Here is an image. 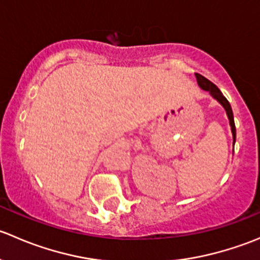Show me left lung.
<instances>
[{
	"label": "left lung",
	"mask_w": 260,
	"mask_h": 260,
	"mask_svg": "<svg viewBox=\"0 0 260 260\" xmlns=\"http://www.w3.org/2000/svg\"><path fill=\"white\" fill-rule=\"evenodd\" d=\"M196 80H198V84L204 89V90H208L209 93L221 104L222 107L225 108L226 111L228 118H229V122H230V127H232V132H233V138H234V142H235V123H234V115H233V111H232V107H230V103L228 102V99L222 95V93L220 91V89L215 85L214 83H211L210 80L206 79L205 77L203 75L198 74L196 73Z\"/></svg>",
	"instance_id": "left-lung-1"
}]
</instances>
